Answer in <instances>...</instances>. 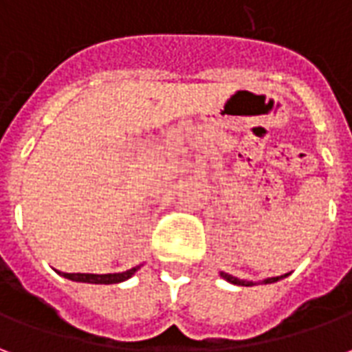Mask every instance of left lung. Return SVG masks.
Segmentation results:
<instances>
[{"label": "left lung", "mask_w": 352, "mask_h": 352, "mask_svg": "<svg viewBox=\"0 0 352 352\" xmlns=\"http://www.w3.org/2000/svg\"><path fill=\"white\" fill-rule=\"evenodd\" d=\"M221 277H224L226 280H230V283H234V285H241V287H252L254 283L252 280H247V279H237V277H234V275H230V273H221ZM283 277H287V275H280V277H272V279H265L264 283H275V280L283 279Z\"/></svg>", "instance_id": "obj_1"}]
</instances>
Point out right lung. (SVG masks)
<instances>
[{
  "label": "right lung",
  "mask_w": 352,
  "mask_h": 352,
  "mask_svg": "<svg viewBox=\"0 0 352 352\" xmlns=\"http://www.w3.org/2000/svg\"><path fill=\"white\" fill-rule=\"evenodd\" d=\"M139 265L131 267L128 272L122 273H105V275H96V273H64L65 279L79 280V283H94V285H113V283H122V280L130 279L133 273L138 272Z\"/></svg>",
  "instance_id": "right-lung-1"
}]
</instances>
